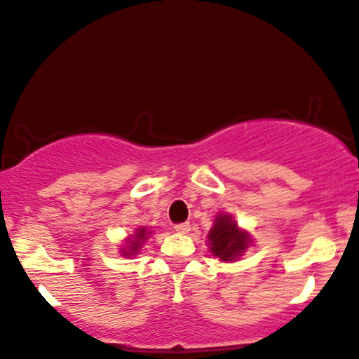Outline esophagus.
I'll return each mask as SVG.
<instances>
[{
  "label": "esophagus",
  "instance_id": "34e87169",
  "mask_svg": "<svg viewBox=\"0 0 359 359\" xmlns=\"http://www.w3.org/2000/svg\"><path fill=\"white\" fill-rule=\"evenodd\" d=\"M174 228L177 233H182V235H185V233L190 231V223H179V224H175Z\"/></svg>",
  "mask_w": 359,
  "mask_h": 359
}]
</instances>
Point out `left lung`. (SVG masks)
<instances>
[{"label": "left lung", "instance_id": "8db88e82", "mask_svg": "<svg viewBox=\"0 0 359 359\" xmlns=\"http://www.w3.org/2000/svg\"><path fill=\"white\" fill-rule=\"evenodd\" d=\"M251 245V236L246 229L238 228L231 215L219 213L208 231V246L213 256L223 262H233L243 256Z\"/></svg>", "mask_w": 359, "mask_h": 359}]
</instances>
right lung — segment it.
Listing matches in <instances>:
<instances>
[{"label":"right lung","instance_id":"add662e5","mask_svg":"<svg viewBox=\"0 0 359 359\" xmlns=\"http://www.w3.org/2000/svg\"><path fill=\"white\" fill-rule=\"evenodd\" d=\"M151 235V229H147L146 226L142 228H136L135 229V235H131L130 238L126 240V246L121 248V256H135L137 252L141 251L142 245H144L147 238Z\"/></svg>","mask_w":359,"mask_h":359}]
</instances>
